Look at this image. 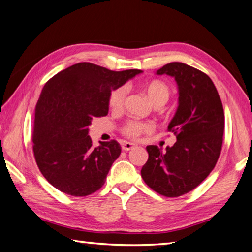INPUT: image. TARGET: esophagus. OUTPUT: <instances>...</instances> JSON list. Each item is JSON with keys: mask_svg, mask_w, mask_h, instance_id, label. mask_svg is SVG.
<instances>
[{"mask_svg": "<svg viewBox=\"0 0 252 252\" xmlns=\"http://www.w3.org/2000/svg\"><path fill=\"white\" fill-rule=\"evenodd\" d=\"M135 144L134 143H131V142H123L122 143V149L125 151H130V150H133L135 148Z\"/></svg>", "mask_w": 252, "mask_h": 252, "instance_id": "34e87169", "label": "esophagus"}]
</instances>
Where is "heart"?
<instances>
[{"instance_id":"b5f03b06","label":"heart","mask_w":252,"mask_h":252,"mask_svg":"<svg viewBox=\"0 0 252 252\" xmlns=\"http://www.w3.org/2000/svg\"><path fill=\"white\" fill-rule=\"evenodd\" d=\"M144 91L150 101L154 106H162L170 97V88L165 82L159 80L150 81L144 86ZM126 97V89L125 87L114 89L109 95V107L112 111H120L125 104ZM154 130V126L151 122L129 120L122 126V133L130 139H138L142 134L149 133Z\"/></svg>"}]
</instances>
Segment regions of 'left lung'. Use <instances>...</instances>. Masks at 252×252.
<instances>
[{
	"instance_id": "left-lung-1",
	"label": "left lung",
	"mask_w": 252,
	"mask_h": 252,
	"mask_svg": "<svg viewBox=\"0 0 252 252\" xmlns=\"http://www.w3.org/2000/svg\"><path fill=\"white\" fill-rule=\"evenodd\" d=\"M175 78L178 107L167 130L176 135L162 151L146 146L149 158L141 170L145 184L166 197H178L197 187L214 170L220 155L225 114L214 82L203 71L170 63L157 71Z\"/></svg>"
}]
</instances>
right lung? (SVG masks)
Here are the masks:
<instances>
[{"mask_svg": "<svg viewBox=\"0 0 252 252\" xmlns=\"http://www.w3.org/2000/svg\"><path fill=\"white\" fill-rule=\"evenodd\" d=\"M141 72L79 63L46 82L35 108L33 151L40 173L55 189L71 196L101 189L121 146L111 140L94 148L89 126L93 118L108 114L111 91Z\"/></svg>", "mask_w": 252, "mask_h": 252, "instance_id": "obj_1", "label": "right lung"}]
</instances>
